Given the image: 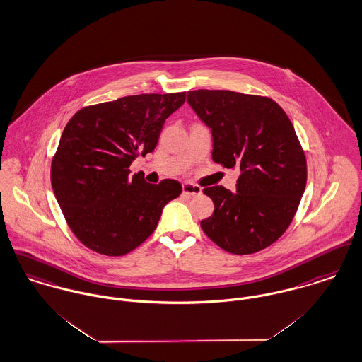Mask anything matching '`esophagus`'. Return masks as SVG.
<instances>
[{
    "instance_id": "esophagus-1",
    "label": "esophagus",
    "mask_w": 362,
    "mask_h": 362,
    "mask_svg": "<svg viewBox=\"0 0 362 362\" xmlns=\"http://www.w3.org/2000/svg\"><path fill=\"white\" fill-rule=\"evenodd\" d=\"M182 194L187 197H197L202 194V188L194 185V184L185 182V184H182Z\"/></svg>"
}]
</instances>
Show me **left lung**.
Wrapping results in <instances>:
<instances>
[{
  "label": "left lung",
  "mask_w": 362,
  "mask_h": 362,
  "mask_svg": "<svg viewBox=\"0 0 362 362\" xmlns=\"http://www.w3.org/2000/svg\"><path fill=\"white\" fill-rule=\"evenodd\" d=\"M188 103L211 129L213 160L238 167L236 192L203 194L214 203L203 232L232 255H252L291 226L307 182V160L292 122L271 98L227 90L188 91Z\"/></svg>",
  "instance_id": "left-lung-1"
}]
</instances>
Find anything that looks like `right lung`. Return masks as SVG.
Segmentation results:
<instances>
[{
	"instance_id": "obj_1",
	"label": "right lung",
	"mask_w": 362,
	"mask_h": 362,
	"mask_svg": "<svg viewBox=\"0 0 362 362\" xmlns=\"http://www.w3.org/2000/svg\"><path fill=\"white\" fill-rule=\"evenodd\" d=\"M185 93L141 94L80 109L66 124L51 163V184L74 236L103 256H124L156 230L175 180L153 185L130 177L132 160L155 151L165 119Z\"/></svg>"
}]
</instances>
